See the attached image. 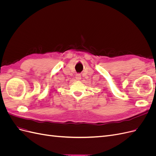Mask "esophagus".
I'll list each match as a JSON object with an SVG mask.
<instances>
[{"mask_svg":"<svg viewBox=\"0 0 156 156\" xmlns=\"http://www.w3.org/2000/svg\"><path fill=\"white\" fill-rule=\"evenodd\" d=\"M76 79H77V80H78V81H79V80H81V74H77L76 75Z\"/></svg>","mask_w":156,"mask_h":156,"instance_id":"34e87169","label":"esophagus"}]
</instances>
